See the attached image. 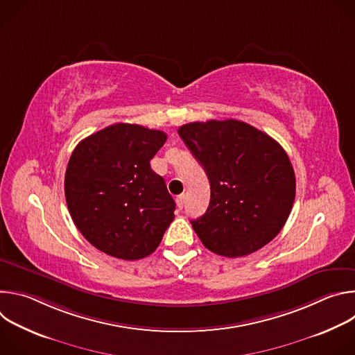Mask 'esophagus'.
Returning <instances> with one entry per match:
<instances>
[{"instance_id":"1","label":"esophagus","mask_w":355,"mask_h":355,"mask_svg":"<svg viewBox=\"0 0 355 355\" xmlns=\"http://www.w3.org/2000/svg\"><path fill=\"white\" fill-rule=\"evenodd\" d=\"M175 202H177V207H178L180 209H182V208H184V204H185V195H184V193L178 195L177 199H175Z\"/></svg>"}]
</instances>
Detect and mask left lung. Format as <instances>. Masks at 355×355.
Wrapping results in <instances>:
<instances>
[{
	"label": "left lung",
	"instance_id": "1",
	"mask_svg": "<svg viewBox=\"0 0 355 355\" xmlns=\"http://www.w3.org/2000/svg\"><path fill=\"white\" fill-rule=\"evenodd\" d=\"M178 135L211 184L205 215L191 220L202 244L234 259L270 243L295 200V173L282 146L236 119L187 123Z\"/></svg>",
	"mask_w": 355,
	"mask_h": 355
}]
</instances>
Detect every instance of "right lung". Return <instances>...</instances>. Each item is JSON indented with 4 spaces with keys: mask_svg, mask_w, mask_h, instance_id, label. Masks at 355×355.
<instances>
[{
    "mask_svg": "<svg viewBox=\"0 0 355 355\" xmlns=\"http://www.w3.org/2000/svg\"><path fill=\"white\" fill-rule=\"evenodd\" d=\"M166 140L162 130L115 123L74 148L64 177L67 207L99 251L132 261L159 247L174 220L175 202L150 160Z\"/></svg>",
    "mask_w": 355,
    "mask_h": 355,
    "instance_id": "right-lung-1",
    "label": "right lung"
}]
</instances>
